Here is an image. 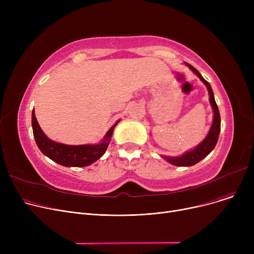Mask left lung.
<instances>
[{"instance_id": "left-lung-1", "label": "left lung", "mask_w": 254, "mask_h": 254, "mask_svg": "<svg viewBox=\"0 0 254 254\" xmlns=\"http://www.w3.org/2000/svg\"><path fill=\"white\" fill-rule=\"evenodd\" d=\"M188 64L189 68L196 74V76L202 80V81L205 83V85L208 88L209 91V96H210V103L213 108V112H214V118H213V124L211 126L210 131L208 132L207 137L205 138V140L199 144L196 148H194L191 151H189L184 153L182 156L179 157H165L167 161L174 165V166H179V167H190L195 165L196 163H198L199 161H202L204 157H206L213 149H214L215 145L218 141V137H219V131H220V114H219V110L218 107L216 105L215 99H214V95H213V90L209 84L208 81L202 77V75L198 73V71L193 68V66L190 64Z\"/></svg>"}]
</instances>
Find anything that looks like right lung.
<instances>
[{
  "label": "right lung",
  "mask_w": 254,
  "mask_h": 254,
  "mask_svg": "<svg viewBox=\"0 0 254 254\" xmlns=\"http://www.w3.org/2000/svg\"><path fill=\"white\" fill-rule=\"evenodd\" d=\"M118 122L107 131L105 140L97 145H64L49 140L42 131L36 119L35 112L32 113V126L34 138L39 149L53 162L64 167H85L89 166L105 153L108 148L109 141L114 127Z\"/></svg>",
  "instance_id": "right-lung-1"
}]
</instances>
